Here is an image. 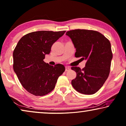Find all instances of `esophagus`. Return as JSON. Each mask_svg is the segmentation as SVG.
Returning <instances> with one entry per match:
<instances>
[{"instance_id": "obj_1", "label": "esophagus", "mask_w": 126, "mask_h": 126, "mask_svg": "<svg viewBox=\"0 0 126 126\" xmlns=\"http://www.w3.org/2000/svg\"><path fill=\"white\" fill-rule=\"evenodd\" d=\"M71 69V68L68 66H66L65 67V71H68Z\"/></svg>"}]
</instances>
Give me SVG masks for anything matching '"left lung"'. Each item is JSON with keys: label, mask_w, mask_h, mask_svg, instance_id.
Wrapping results in <instances>:
<instances>
[{"label": "left lung", "mask_w": 126, "mask_h": 126, "mask_svg": "<svg viewBox=\"0 0 126 126\" xmlns=\"http://www.w3.org/2000/svg\"><path fill=\"white\" fill-rule=\"evenodd\" d=\"M76 51L75 57L87 61L81 69L72 67L76 77L71 81L72 87L80 93L93 94L102 87L110 74L112 53L109 40L98 32L75 29L68 31Z\"/></svg>", "instance_id": "obj_1"}]
</instances>
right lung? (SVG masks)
<instances>
[{
	"label": "right lung",
	"mask_w": 126,
	"mask_h": 126,
	"mask_svg": "<svg viewBox=\"0 0 126 126\" xmlns=\"http://www.w3.org/2000/svg\"><path fill=\"white\" fill-rule=\"evenodd\" d=\"M65 31H37L24 35L13 52V68L20 83L36 96L47 94L54 89L59 77L65 71L63 64L54 66L45 63L52 45Z\"/></svg>",
	"instance_id": "1"
}]
</instances>
